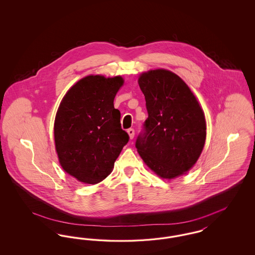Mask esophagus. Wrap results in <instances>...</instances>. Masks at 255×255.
I'll use <instances>...</instances> for the list:
<instances>
[{
    "instance_id": "esophagus-1",
    "label": "esophagus",
    "mask_w": 255,
    "mask_h": 255,
    "mask_svg": "<svg viewBox=\"0 0 255 255\" xmlns=\"http://www.w3.org/2000/svg\"><path fill=\"white\" fill-rule=\"evenodd\" d=\"M127 133H129L130 138H131V139H133V136H134V130H133V128L128 129V130H127Z\"/></svg>"
}]
</instances>
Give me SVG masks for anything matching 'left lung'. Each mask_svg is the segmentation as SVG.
Returning a JSON list of instances; mask_svg holds the SVG:
<instances>
[{
    "label": "left lung",
    "mask_w": 255,
    "mask_h": 255,
    "mask_svg": "<svg viewBox=\"0 0 255 255\" xmlns=\"http://www.w3.org/2000/svg\"><path fill=\"white\" fill-rule=\"evenodd\" d=\"M138 85L148 118L135 147L149 168L163 179L190 169L206 142L205 115L182 79L166 70L142 73Z\"/></svg>",
    "instance_id": "1"
}]
</instances>
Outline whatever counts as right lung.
<instances>
[{"mask_svg": "<svg viewBox=\"0 0 255 255\" xmlns=\"http://www.w3.org/2000/svg\"><path fill=\"white\" fill-rule=\"evenodd\" d=\"M122 84L121 76H86L61 101L54 122L56 152L63 169L80 182L103 181L129 141L114 107Z\"/></svg>", "mask_w": 255, "mask_h": 255, "instance_id": "obj_1", "label": "right lung"}]
</instances>
